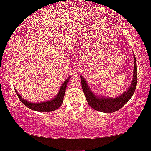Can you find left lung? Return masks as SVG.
Segmentation results:
<instances>
[{
    "label": "left lung",
    "instance_id": "1",
    "mask_svg": "<svg viewBox=\"0 0 151 151\" xmlns=\"http://www.w3.org/2000/svg\"><path fill=\"white\" fill-rule=\"evenodd\" d=\"M134 69L133 76L131 85L124 93L117 96L116 98H108L101 95L100 96H96L91 91V88L88 86L87 82L80 76L82 82V87L85 95L86 99L91 107L95 110L104 113H113L120 109L125 104H127L133 95L134 94L137 84V65L136 58L134 55Z\"/></svg>",
    "mask_w": 151,
    "mask_h": 151
}]
</instances>
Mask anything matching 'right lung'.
<instances>
[{
	"mask_svg": "<svg viewBox=\"0 0 151 151\" xmlns=\"http://www.w3.org/2000/svg\"><path fill=\"white\" fill-rule=\"evenodd\" d=\"M70 78L69 76L67 80L64 82V83L62 84V86L60 88L59 91L58 93L56 96H55L53 99L50 100L44 101L42 102H30L24 100L22 98V97L18 93L17 91L15 89V91L17 94V96L20 101L22 102V104L25 105L27 108L32 109V110L38 111V112H51V111H55L59 108L63 104L64 96H65L66 87L67 86V83L69 81Z\"/></svg>",
	"mask_w": 151,
	"mask_h": 151,
	"instance_id": "right-lung-1",
	"label": "right lung"
}]
</instances>
